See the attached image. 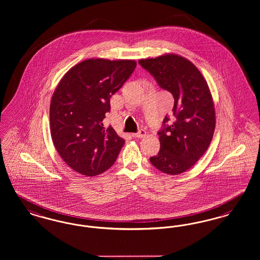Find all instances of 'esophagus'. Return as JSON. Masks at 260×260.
Wrapping results in <instances>:
<instances>
[{
	"mask_svg": "<svg viewBox=\"0 0 260 260\" xmlns=\"http://www.w3.org/2000/svg\"><path fill=\"white\" fill-rule=\"evenodd\" d=\"M146 135H147V132L144 129H141L138 133L133 134V137H135V138H144Z\"/></svg>",
	"mask_w": 260,
	"mask_h": 260,
	"instance_id": "34e87169",
	"label": "esophagus"
}]
</instances>
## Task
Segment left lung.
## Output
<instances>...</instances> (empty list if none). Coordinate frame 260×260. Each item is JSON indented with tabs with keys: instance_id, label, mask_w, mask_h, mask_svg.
<instances>
[{
	"instance_id": "obj_1",
	"label": "left lung",
	"mask_w": 260,
	"mask_h": 260,
	"mask_svg": "<svg viewBox=\"0 0 260 260\" xmlns=\"http://www.w3.org/2000/svg\"><path fill=\"white\" fill-rule=\"evenodd\" d=\"M157 84L174 98L175 121L158 132L160 150L150 157L159 171L178 175L196 164L208 149L215 129V109L207 82L189 59L165 54L139 60Z\"/></svg>"
}]
</instances>
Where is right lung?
Here are the masks:
<instances>
[{"label": "right lung", "mask_w": 260, "mask_h": 260, "mask_svg": "<svg viewBox=\"0 0 260 260\" xmlns=\"http://www.w3.org/2000/svg\"><path fill=\"white\" fill-rule=\"evenodd\" d=\"M134 59L89 58L63 75L50 106L51 136L63 161L76 172L96 176L115 162L124 139L103 123L110 99L136 68Z\"/></svg>", "instance_id": "right-lung-1"}]
</instances>
